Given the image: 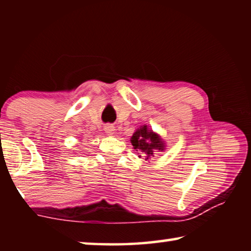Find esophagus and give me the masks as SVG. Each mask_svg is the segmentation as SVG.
<instances>
[{
    "label": "esophagus",
    "mask_w": 251,
    "mask_h": 251,
    "mask_svg": "<svg viewBox=\"0 0 251 251\" xmlns=\"http://www.w3.org/2000/svg\"><path fill=\"white\" fill-rule=\"evenodd\" d=\"M104 130L107 135H113L114 131H115V126H114L113 124H106L104 126Z\"/></svg>",
    "instance_id": "34e87169"
}]
</instances>
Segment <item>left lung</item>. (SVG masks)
<instances>
[{
    "label": "left lung",
    "mask_w": 251,
    "mask_h": 251,
    "mask_svg": "<svg viewBox=\"0 0 251 251\" xmlns=\"http://www.w3.org/2000/svg\"><path fill=\"white\" fill-rule=\"evenodd\" d=\"M130 143L134 146V150L138 151V154H142L143 157H145V160L154 157L156 151H163L165 150V143L160 136L151 129H148L146 125H143L136 129L131 136Z\"/></svg>",
    "instance_id": "left-lung-1"
}]
</instances>
